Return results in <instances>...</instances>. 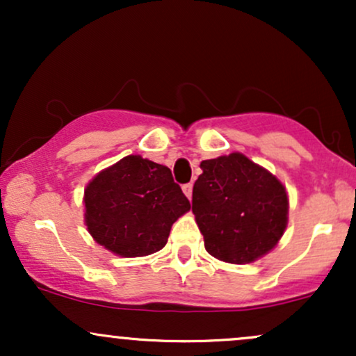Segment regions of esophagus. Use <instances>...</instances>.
Listing matches in <instances>:
<instances>
[{"instance_id": "obj_1", "label": "esophagus", "mask_w": 356, "mask_h": 356, "mask_svg": "<svg viewBox=\"0 0 356 356\" xmlns=\"http://www.w3.org/2000/svg\"><path fill=\"white\" fill-rule=\"evenodd\" d=\"M182 191H184V194L187 195V199L192 197V184H184Z\"/></svg>"}]
</instances>
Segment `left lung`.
I'll return each mask as SVG.
<instances>
[{"label": "left lung", "instance_id": "left-lung-1", "mask_svg": "<svg viewBox=\"0 0 356 356\" xmlns=\"http://www.w3.org/2000/svg\"><path fill=\"white\" fill-rule=\"evenodd\" d=\"M192 212L206 251L231 264H248L276 248L288 226V192L264 167L232 152L201 162Z\"/></svg>", "mask_w": 356, "mask_h": 356}]
</instances>
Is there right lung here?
<instances>
[{"label": "right lung", "instance_id": "add662e5", "mask_svg": "<svg viewBox=\"0 0 356 356\" xmlns=\"http://www.w3.org/2000/svg\"><path fill=\"white\" fill-rule=\"evenodd\" d=\"M85 224L92 238L122 257L161 251L172 224L191 209L169 167L127 155L85 187Z\"/></svg>", "mask_w": 356, "mask_h": 356}]
</instances>
